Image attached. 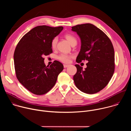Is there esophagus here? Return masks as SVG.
Here are the masks:
<instances>
[{
	"mask_svg": "<svg viewBox=\"0 0 131 131\" xmlns=\"http://www.w3.org/2000/svg\"><path fill=\"white\" fill-rule=\"evenodd\" d=\"M69 66V65L64 64V68H67V67H68Z\"/></svg>",
	"mask_w": 131,
	"mask_h": 131,
	"instance_id": "34e87169",
	"label": "esophagus"
}]
</instances>
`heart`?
<instances>
[{
  "mask_svg": "<svg viewBox=\"0 0 131 131\" xmlns=\"http://www.w3.org/2000/svg\"><path fill=\"white\" fill-rule=\"evenodd\" d=\"M65 37L71 44V45L74 42H77V39L76 38V37L71 34H67L65 35ZM58 41V39L57 37H54L52 39L51 41V47L52 49H55L56 47H57ZM72 57V55H68L66 54H61L58 57V59L63 63H68L70 62V59Z\"/></svg>",
  "mask_w": 131,
  "mask_h": 131,
  "instance_id": "1",
  "label": "heart"
}]
</instances>
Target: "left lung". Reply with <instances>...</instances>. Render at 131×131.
<instances>
[{"mask_svg":"<svg viewBox=\"0 0 131 131\" xmlns=\"http://www.w3.org/2000/svg\"><path fill=\"white\" fill-rule=\"evenodd\" d=\"M81 40V49L76 59L80 63L88 61L86 68L76 64L77 72L73 81L81 91L92 94L103 90L109 83L115 71V52L108 37L90 23L71 27Z\"/></svg>","mask_w":131,"mask_h":131,"instance_id":"8db88e82","label":"left lung"}]
</instances>
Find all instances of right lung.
Masks as SVG:
<instances>
[{
  "instance_id": "1",
  "label": "right lung",
  "mask_w": 131,
  "mask_h": 131,
  "mask_svg": "<svg viewBox=\"0 0 131 131\" xmlns=\"http://www.w3.org/2000/svg\"><path fill=\"white\" fill-rule=\"evenodd\" d=\"M63 29V27L46 25L34 27L17 43L14 53L16 78L29 91L43 95L55 84L63 65L54 61L46 66L43 57L52 53L51 41Z\"/></svg>"
}]
</instances>
